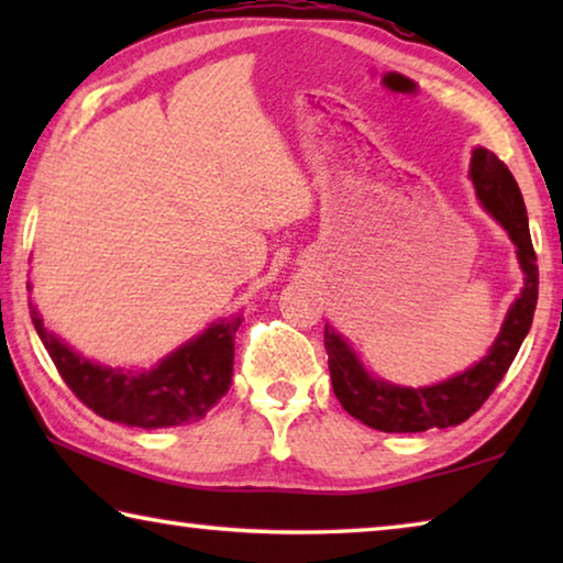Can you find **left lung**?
<instances>
[{"label": "left lung", "mask_w": 563, "mask_h": 563, "mask_svg": "<svg viewBox=\"0 0 563 563\" xmlns=\"http://www.w3.org/2000/svg\"><path fill=\"white\" fill-rule=\"evenodd\" d=\"M470 178L484 211L509 233L514 247H517L523 285L509 305L507 318H504L499 335L492 342L487 355L466 367L464 373L427 387L393 385L383 377H375L362 365L350 342L335 328L325 325V350L335 397L347 415L373 430L427 432L434 427L444 430V427L462 424L487 402V397L517 357L523 338L529 335L533 310H537L539 268L521 190L511 170L482 146L472 151Z\"/></svg>", "instance_id": "left-lung-1"}]
</instances>
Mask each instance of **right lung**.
<instances>
[{
	"mask_svg": "<svg viewBox=\"0 0 563 563\" xmlns=\"http://www.w3.org/2000/svg\"><path fill=\"white\" fill-rule=\"evenodd\" d=\"M30 310L36 335L64 383L84 405L109 422L141 430L198 422L231 387L235 332L243 322L241 312L211 322L201 335L186 340L154 367L126 369L81 357L59 335L46 330L36 305L30 302Z\"/></svg>",
	"mask_w": 563,
	"mask_h": 563,
	"instance_id": "add662e5",
	"label": "right lung"
}]
</instances>
